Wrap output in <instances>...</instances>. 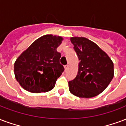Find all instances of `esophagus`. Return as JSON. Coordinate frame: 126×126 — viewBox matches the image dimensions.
<instances>
[{"label": "esophagus", "instance_id": "1", "mask_svg": "<svg viewBox=\"0 0 126 126\" xmlns=\"http://www.w3.org/2000/svg\"><path fill=\"white\" fill-rule=\"evenodd\" d=\"M64 67H65V70L67 71L68 69V68H69V65H66L64 66Z\"/></svg>", "mask_w": 126, "mask_h": 126}]
</instances>
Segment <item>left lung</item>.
<instances>
[{
  "label": "left lung",
  "mask_w": 126,
  "mask_h": 126,
  "mask_svg": "<svg viewBox=\"0 0 126 126\" xmlns=\"http://www.w3.org/2000/svg\"><path fill=\"white\" fill-rule=\"evenodd\" d=\"M79 63L75 79L69 81V91L79 97L90 98L101 94L113 77V63L95 43L85 37H71Z\"/></svg>",
  "instance_id": "obj_1"
}]
</instances>
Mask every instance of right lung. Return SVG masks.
I'll return each instance as SVG.
<instances>
[{
	"mask_svg": "<svg viewBox=\"0 0 126 126\" xmlns=\"http://www.w3.org/2000/svg\"><path fill=\"white\" fill-rule=\"evenodd\" d=\"M62 40L59 36L44 35L33 42L16 60L15 78L25 90L41 93L53 89L64 71L59 63L61 53L57 51Z\"/></svg>",
	"mask_w": 126,
	"mask_h": 126,
	"instance_id": "1",
	"label": "right lung"
}]
</instances>
